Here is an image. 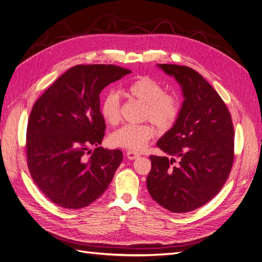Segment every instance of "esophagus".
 <instances>
[{"mask_svg":"<svg viewBox=\"0 0 262 262\" xmlns=\"http://www.w3.org/2000/svg\"><path fill=\"white\" fill-rule=\"evenodd\" d=\"M126 157H127L129 160H136L139 158V153L134 152V151H127L126 152Z\"/></svg>","mask_w":262,"mask_h":262,"instance_id":"esophagus-1","label":"esophagus"}]
</instances>
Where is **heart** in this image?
I'll use <instances>...</instances> for the list:
<instances>
[{
  "label": "heart",
  "mask_w": 262,
  "mask_h": 262,
  "mask_svg": "<svg viewBox=\"0 0 262 262\" xmlns=\"http://www.w3.org/2000/svg\"><path fill=\"white\" fill-rule=\"evenodd\" d=\"M130 99L143 104L141 119L153 123L160 130H168L176 123L180 104L175 96L165 93V89L150 76H140L125 89ZM100 113L103 120L115 126L121 120V101L116 93H105L100 101ZM156 135L150 124L125 125L111 134L110 142L113 147L134 152L142 151Z\"/></svg>",
  "instance_id": "heart-1"
}]
</instances>
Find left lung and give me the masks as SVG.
Listing matches in <instances>:
<instances>
[{"instance_id": "8db88e82", "label": "left lung", "mask_w": 262, "mask_h": 262, "mask_svg": "<svg viewBox=\"0 0 262 262\" xmlns=\"http://www.w3.org/2000/svg\"><path fill=\"white\" fill-rule=\"evenodd\" d=\"M159 67L175 76L185 100L175 125L157 143L172 158L150 156L147 188L158 204L182 214L205 205L224 187L234 161V127L226 103L199 72Z\"/></svg>"}]
</instances>
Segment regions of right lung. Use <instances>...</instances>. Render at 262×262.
<instances>
[{"mask_svg":"<svg viewBox=\"0 0 262 262\" xmlns=\"http://www.w3.org/2000/svg\"><path fill=\"white\" fill-rule=\"evenodd\" d=\"M130 72L114 64H77L33 104L27 126L28 168L57 206L86 207L109 187L123 153L99 147L105 129L99 95Z\"/></svg>","mask_w":262,"mask_h":262,"instance_id":"obj_1","label":"right lung"}]
</instances>
